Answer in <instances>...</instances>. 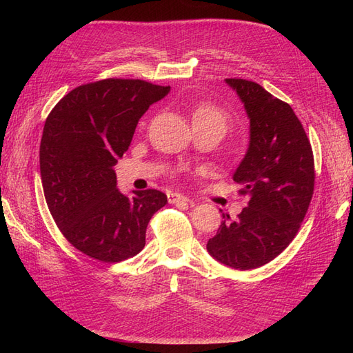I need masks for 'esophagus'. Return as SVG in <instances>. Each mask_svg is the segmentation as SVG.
<instances>
[{"label":"esophagus","instance_id":"obj_1","mask_svg":"<svg viewBox=\"0 0 353 353\" xmlns=\"http://www.w3.org/2000/svg\"><path fill=\"white\" fill-rule=\"evenodd\" d=\"M168 201L172 203V205H175V203H181V201H185V203H191V200L183 194L179 193H169L168 194Z\"/></svg>","mask_w":353,"mask_h":353}]
</instances>
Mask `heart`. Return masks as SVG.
I'll use <instances>...</instances> for the list:
<instances>
[{"label":"heart","mask_w":353,"mask_h":353,"mask_svg":"<svg viewBox=\"0 0 353 353\" xmlns=\"http://www.w3.org/2000/svg\"><path fill=\"white\" fill-rule=\"evenodd\" d=\"M193 122H205V123H215L223 128V131H227L230 126V116L228 113L219 108L218 104L213 103H200L194 109L193 113Z\"/></svg>","instance_id":"b5f03b06"}]
</instances>
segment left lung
<instances>
[{
    "mask_svg": "<svg viewBox=\"0 0 353 353\" xmlns=\"http://www.w3.org/2000/svg\"><path fill=\"white\" fill-rule=\"evenodd\" d=\"M250 119V144L234 174L249 205L236 219L222 213L208 252L236 270H253L275 259L293 241L311 205L315 185L309 138L290 108L259 83L228 78Z\"/></svg>",
    "mask_w": 353,
    "mask_h": 353,
    "instance_id": "8db88e82",
    "label": "left lung"
}]
</instances>
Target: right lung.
Returning a JSON list of instances; mask_svg holds the SVG:
<instances>
[{"label":"right lung","instance_id":"1","mask_svg":"<svg viewBox=\"0 0 353 353\" xmlns=\"http://www.w3.org/2000/svg\"><path fill=\"white\" fill-rule=\"evenodd\" d=\"M141 79L79 85L50 112L39 147L47 206L63 236L100 262H122L145 245V230L168 203L159 190L116 188L113 166L128 150L140 117L169 92Z\"/></svg>","mask_w":353,"mask_h":353}]
</instances>
